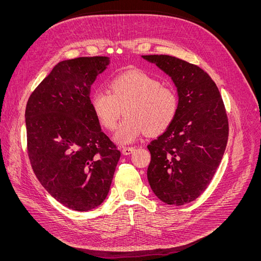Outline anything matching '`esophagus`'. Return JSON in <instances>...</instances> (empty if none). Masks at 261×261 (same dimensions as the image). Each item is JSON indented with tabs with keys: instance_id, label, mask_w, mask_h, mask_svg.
<instances>
[{
	"instance_id": "esophagus-1",
	"label": "esophagus",
	"mask_w": 261,
	"mask_h": 261,
	"mask_svg": "<svg viewBox=\"0 0 261 261\" xmlns=\"http://www.w3.org/2000/svg\"><path fill=\"white\" fill-rule=\"evenodd\" d=\"M135 150H136L135 147H123L122 152H123V154H130L135 151Z\"/></svg>"
}]
</instances>
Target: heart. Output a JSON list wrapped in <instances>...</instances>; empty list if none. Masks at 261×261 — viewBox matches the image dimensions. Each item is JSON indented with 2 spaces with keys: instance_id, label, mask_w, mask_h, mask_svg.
I'll return each instance as SVG.
<instances>
[{
  "instance_id": "heart-1",
  "label": "heart",
  "mask_w": 261,
  "mask_h": 261,
  "mask_svg": "<svg viewBox=\"0 0 261 261\" xmlns=\"http://www.w3.org/2000/svg\"><path fill=\"white\" fill-rule=\"evenodd\" d=\"M109 89L110 92H93L90 105L100 124L109 130L115 128L124 108L126 117L114 136L117 143L130 144L146 132L159 135L174 121L178 107L176 93L143 70L130 69L116 75Z\"/></svg>"
}]
</instances>
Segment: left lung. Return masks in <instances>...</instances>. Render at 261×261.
<instances>
[{
    "instance_id": "1",
    "label": "left lung",
    "mask_w": 261,
    "mask_h": 261,
    "mask_svg": "<svg viewBox=\"0 0 261 261\" xmlns=\"http://www.w3.org/2000/svg\"><path fill=\"white\" fill-rule=\"evenodd\" d=\"M169 75L178 94L174 121L147 147L148 181L161 201L181 206L206 191L228 137L223 100L203 69L170 55H143Z\"/></svg>"
}]
</instances>
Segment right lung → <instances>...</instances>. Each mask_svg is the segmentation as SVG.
<instances>
[{"mask_svg": "<svg viewBox=\"0 0 261 261\" xmlns=\"http://www.w3.org/2000/svg\"><path fill=\"white\" fill-rule=\"evenodd\" d=\"M109 63L107 57L58 63L26 106L27 148L35 174L54 199L76 211L105 201L121 156L101 130L89 97Z\"/></svg>", "mask_w": 261, "mask_h": 261, "instance_id": "add662e5", "label": "right lung"}]
</instances>
